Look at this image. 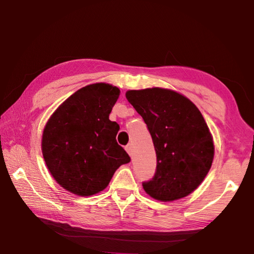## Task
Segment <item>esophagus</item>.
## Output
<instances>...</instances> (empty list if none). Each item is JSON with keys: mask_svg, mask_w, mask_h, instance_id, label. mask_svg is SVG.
<instances>
[{"mask_svg": "<svg viewBox=\"0 0 254 254\" xmlns=\"http://www.w3.org/2000/svg\"><path fill=\"white\" fill-rule=\"evenodd\" d=\"M126 150H127V152L130 154V156H132V147H131V144H127V147H126Z\"/></svg>", "mask_w": 254, "mask_h": 254, "instance_id": "obj_1", "label": "esophagus"}]
</instances>
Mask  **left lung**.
I'll return each mask as SVG.
<instances>
[{
    "instance_id": "8db88e82",
    "label": "left lung",
    "mask_w": 254,
    "mask_h": 254,
    "mask_svg": "<svg viewBox=\"0 0 254 254\" xmlns=\"http://www.w3.org/2000/svg\"><path fill=\"white\" fill-rule=\"evenodd\" d=\"M126 96L147 124L156 150V173L142 183L145 192L162 201L186 197L203 182L214 158L203 115L194 103L170 89L127 91Z\"/></svg>"
}]
</instances>
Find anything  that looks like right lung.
<instances>
[{"instance_id":"1","label":"right lung","mask_w":254,"mask_h":254,"mask_svg":"<svg viewBox=\"0 0 254 254\" xmlns=\"http://www.w3.org/2000/svg\"><path fill=\"white\" fill-rule=\"evenodd\" d=\"M120 89L104 83L80 88L60 105L47 122L42 154L60 186L78 196L107 187L130 157L117 142L120 126L109 119Z\"/></svg>"}]
</instances>
